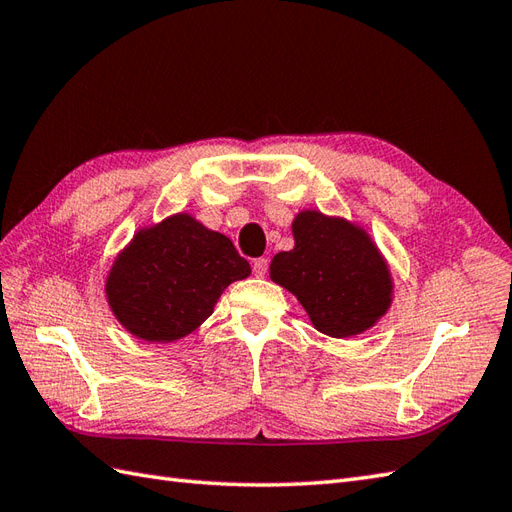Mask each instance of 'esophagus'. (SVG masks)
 <instances>
[{"instance_id": "1", "label": "esophagus", "mask_w": 512, "mask_h": 512, "mask_svg": "<svg viewBox=\"0 0 512 512\" xmlns=\"http://www.w3.org/2000/svg\"><path fill=\"white\" fill-rule=\"evenodd\" d=\"M253 272H255V277H266V272H268V259H266V257L255 259V261H253Z\"/></svg>"}]
</instances>
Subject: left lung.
Here are the masks:
<instances>
[{
	"label": "left lung",
	"instance_id": "left-lung-1",
	"mask_svg": "<svg viewBox=\"0 0 512 512\" xmlns=\"http://www.w3.org/2000/svg\"><path fill=\"white\" fill-rule=\"evenodd\" d=\"M294 248L274 255L270 279L292 292L324 335H361L391 305V272L355 222L305 209L292 222Z\"/></svg>",
	"mask_w": 512,
	"mask_h": 512
}]
</instances>
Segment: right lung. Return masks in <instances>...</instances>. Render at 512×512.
Listing matches in <instances>:
<instances>
[{
    "instance_id": "right-lung-1",
    "label": "right lung",
    "mask_w": 512,
    "mask_h": 512,
    "mask_svg": "<svg viewBox=\"0 0 512 512\" xmlns=\"http://www.w3.org/2000/svg\"><path fill=\"white\" fill-rule=\"evenodd\" d=\"M251 274L233 242L190 214L140 229L106 279L112 313L144 342L168 344L212 316L220 294Z\"/></svg>"
}]
</instances>
